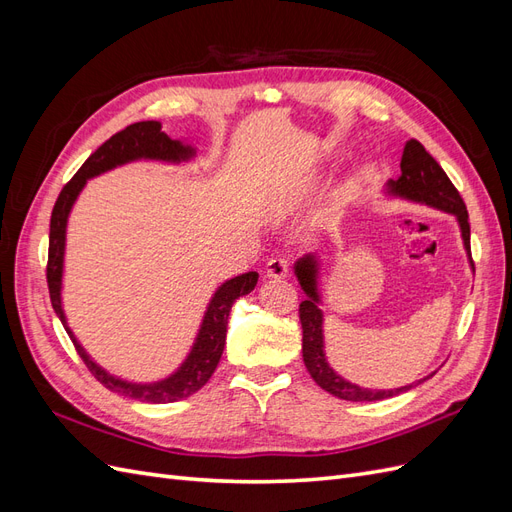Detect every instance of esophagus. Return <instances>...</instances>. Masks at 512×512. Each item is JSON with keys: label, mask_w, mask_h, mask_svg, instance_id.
<instances>
[{"label": "esophagus", "mask_w": 512, "mask_h": 512, "mask_svg": "<svg viewBox=\"0 0 512 512\" xmlns=\"http://www.w3.org/2000/svg\"><path fill=\"white\" fill-rule=\"evenodd\" d=\"M290 271V262L282 256L277 258H271L267 262V277H275V280H282V277H286Z\"/></svg>", "instance_id": "obj_1"}]
</instances>
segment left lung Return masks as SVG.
<instances>
[{
    "label": "left lung",
    "instance_id": "1",
    "mask_svg": "<svg viewBox=\"0 0 512 512\" xmlns=\"http://www.w3.org/2000/svg\"><path fill=\"white\" fill-rule=\"evenodd\" d=\"M391 190L406 198L421 200V203H427L431 207L455 213L461 226L463 243H466V250L472 260L470 222H468L466 203H463L459 190L455 188L453 181L448 179L442 166L433 160L431 153L421 143L414 141V138H410L404 147V156H401V175L397 181H391ZM294 271H297L301 288L307 294V299L301 301L299 305V318L303 327V361L314 382L322 386L327 393L346 401H380L412 389L410 384V386H401V389H395V391H367V389H361V386L346 382L344 378H339L327 365V361H324V352H322V312L318 309L316 262L307 256L301 262H297V269Z\"/></svg>",
    "mask_w": 512,
    "mask_h": 512
}]
</instances>
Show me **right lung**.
<instances>
[{"label":"right lung","mask_w":512,"mask_h":512,"mask_svg":"<svg viewBox=\"0 0 512 512\" xmlns=\"http://www.w3.org/2000/svg\"><path fill=\"white\" fill-rule=\"evenodd\" d=\"M188 156H192V149L183 147L179 141H170L166 132H162V126L158 121L132 123V126L113 134L106 143H102L94 153H91V156L85 160V164L76 170V175L64 185V190L59 192L51 213L46 284H49L51 305L55 309V314L59 316L61 324H64V329L68 331L76 352H79L91 376H94L100 384H104L108 391L126 395L136 401H147V404H170V401L185 399L203 389V386L209 382L224 352L230 307L239 297H243V294H250L254 290L258 282V273L250 271L239 277H232L230 282L222 284V288L215 292L188 361L181 365V369L175 376H170L158 384H130L119 378H113L111 374H106L104 369H100L94 361H91L66 324L64 309H61V299H59L61 269H64L66 222H68L72 203L76 200V196H79L81 188L89 177L100 175L108 168L130 162V160H138V158L177 162V160H185Z\"/></svg>","instance_id":"1"}]
</instances>
